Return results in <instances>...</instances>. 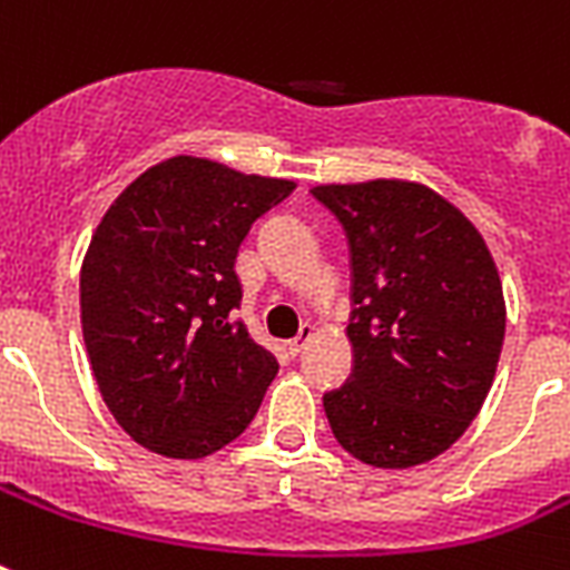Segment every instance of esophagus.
Returning <instances> with one entry per match:
<instances>
[{"label": "esophagus", "instance_id": "1", "mask_svg": "<svg viewBox=\"0 0 570 570\" xmlns=\"http://www.w3.org/2000/svg\"><path fill=\"white\" fill-rule=\"evenodd\" d=\"M311 337H313V328H311V325H304V328L298 331V337L286 343V352H289V355H293V357H298V355H302V348L307 346V340H311Z\"/></svg>", "mask_w": 570, "mask_h": 570}]
</instances>
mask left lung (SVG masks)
<instances>
[{
	"instance_id": "1",
	"label": "left lung",
	"mask_w": 570,
	"mask_h": 570,
	"mask_svg": "<svg viewBox=\"0 0 570 570\" xmlns=\"http://www.w3.org/2000/svg\"><path fill=\"white\" fill-rule=\"evenodd\" d=\"M352 266V375L322 396L331 432L373 468H414L459 441L485 402L505 334L485 239L438 191L316 186Z\"/></svg>"
}]
</instances>
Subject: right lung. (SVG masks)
<instances>
[{
  "label": "right lung",
  "mask_w": 570,
  "mask_h": 570,
  "mask_svg": "<svg viewBox=\"0 0 570 570\" xmlns=\"http://www.w3.org/2000/svg\"><path fill=\"white\" fill-rule=\"evenodd\" d=\"M295 183L174 156L102 215L79 277L85 348L120 429L168 459L236 441L277 375L233 320L236 254Z\"/></svg>",
  "instance_id": "obj_1"
}]
</instances>
